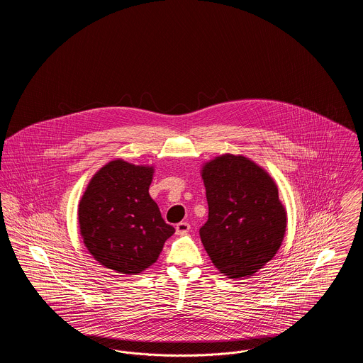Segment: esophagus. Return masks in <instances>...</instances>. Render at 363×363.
<instances>
[{
    "instance_id": "obj_1",
    "label": "esophagus",
    "mask_w": 363,
    "mask_h": 363,
    "mask_svg": "<svg viewBox=\"0 0 363 363\" xmlns=\"http://www.w3.org/2000/svg\"><path fill=\"white\" fill-rule=\"evenodd\" d=\"M190 230V225L188 222H181V223H178V225H175V233L178 234V235H185V234H188Z\"/></svg>"
}]
</instances>
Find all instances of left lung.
<instances>
[{"instance_id": "obj_1", "label": "left lung", "mask_w": 363, "mask_h": 363, "mask_svg": "<svg viewBox=\"0 0 363 363\" xmlns=\"http://www.w3.org/2000/svg\"><path fill=\"white\" fill-rule=\"evenodd\" d=\"M208 220L200 237L208 256L228 279L252 277L275 257L287 211L275 179L252 159L223 154L201 166Z\"/></svg>"}]
</instances>
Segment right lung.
<instances>
[{"label":"right lung","instance_id":"right-lung-1","mask_svg":"<svg viewBox=\"0 0 363 363\" xmlns=\"http://www.w3.org/2000/svg\"><path fill=\"white\" fill-rule=\"evenodd\" d=\"M154 173L152 164L110 160L92 175L79 203L88 253L117 274L130 277L150 268L175 233L150 196Z\"/></svg>","mask_w":363,"mask_h":363}]
</instances>
